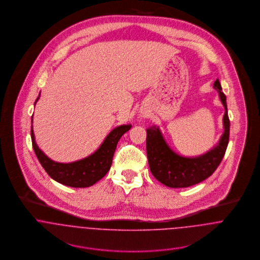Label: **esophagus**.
I'll return each mask as SVG.
<instances>
[{
    "mask_svg": "<svg viewBox=\"0 0 260 260\" xmlns=\"http://www.w3.org/2000/svg\"><path fill=\"white\" fill-rule=\"evenodd\" d=\"M138 119H139V121H142V120H143V117L140 116V117H138Z\"/></svg>",
    "mask_w": 260,
    "mask_h": 260,
    "instance_id": "obj_1",
    "label": "esophagus"
}]
</instances>
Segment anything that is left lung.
Wrapping results in <instances>:
<instances>
[{
    "instance_id": "left-lung-1",
    "label": "left lung",
    "mask_w": 260,
    "mask_h": 260,
    "mask_svg": "<svg viewBox=\"0 0 260 260\" xmlns=\"http://www.w3.org/2000/svg\"><path fill=\"white\" fill-rule=\"evenodd\" d=\"M219 99L224 106L222 136L218 143L204 154L193 157L182 156L169 147L157 126L147 129L146 150L149 167L153 176L162 184L171 188H184L202 182L219 166L229 141L230 122L227 113L226 96L217 79L214 82Z\"/></svg>"
}]
</instances>
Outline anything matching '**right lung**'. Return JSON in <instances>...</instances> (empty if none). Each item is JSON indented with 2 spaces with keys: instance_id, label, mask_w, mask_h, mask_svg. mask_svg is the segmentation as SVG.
<instances>
[{
  "instance_id": "obj_1",
  "label": "right lung",
  "mask_w": 260,
  "mask_h": 260,
  "mask_svg": "<svg viewBox=\"0 0 260 260\" xmlns=\"http://www.w3.org/2000/svg\"><path fill=\"white\" fill-rule=\"evenodd\" d=\"M39 98L40 95L36 102ZM131 127V124H127L114 128L102 142L100 147L94 153L87 156L86 158L70 163L56 162L49 158L39 148L35 140L33 126L31 128V138L38 160L52 179L63 185L75 188H85L94 185L107 174L111 167L113 155L117 147L118 141L123 134L130 130Z\"/></svg>"
}]
</instances>
